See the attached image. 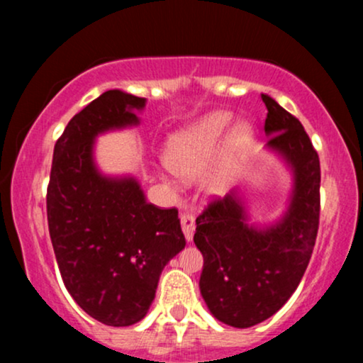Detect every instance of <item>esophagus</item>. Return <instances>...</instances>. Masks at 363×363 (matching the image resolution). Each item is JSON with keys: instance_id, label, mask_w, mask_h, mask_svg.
<instances>
[{"instance_id": "esophagus-1", "label": "esophagus", "mask_w": 363, "mask_h": 363, "mask_svg": "<svg viewBox=\"0 0 363 363\" xmlns=\"http://www.w3.org/2000/svg\"><path fill=\"white\" fill-rule=\"evenodd\" d=\"M181 225H182V232H184L186 240L187 242H191V240H193V235H194V216L189 213H182Z\"/></svg>"}]
</instances>
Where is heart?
I'll use <instances>...</instances> for the list:
<instances>
[{
  "label": "heart",
  "instance_id": "1",
  "mask_svg": "<svg viewBox=\"0 0 363 363\" xmlns=\"http://www.w3.org/2000/svg\"><path fill=\"white\" fill-rule=\"evenodd\" d=\"M227 111H216L179 129L165 145V162L184 181L203 177V189L210 196L227 193L235 170L254 141V128L237 121Z\"/></svg>",
  "mask_w": 363,
  "mask_h": 363
}]
</instances>
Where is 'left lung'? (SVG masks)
I'll return each instance as SVG.
<instances>
[{
    "instance_id": "left-lung-1",
    "label": "left lung",
    "mask_w": 363,
    "mask_h": 363,
    "mask_svg": "<svg viewBox=\"0 0 363 363\" xmlns=\"http://www.w3.org/2000/svg\"><path fill=\"white\" fill-rule=\"evenodd\" d=\"M268 116L266 150L285 162L291 191L272 223H251L245 196L234 187L196 218L194 244L203 254L199 290L220 323L251 328L272 318L297 290L319 227V157L301 121L261 94Z\"/></svg>"
}]
</instances>
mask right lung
<instances>
[{
    "instance_id": "right-lung-1",
    "label": "right lung",
    "mask_w": 363,
    "mask_h": 363,
    "mask_svg": "<svg viewBox=\"0 0 363 363\" xmlns=\"http://www.w3.org/2000/svg\"><path fill=\"white\" fill-rule=\"evenodd\" d=\"M147 99L107 90L78 112L56 141L48 187L49 235L74 302L107 326L147 315L165 264L184 249L176 208L147 201L133 176L97 167L95 140L138 126Z\"/></svg>"
}]
</instances>
